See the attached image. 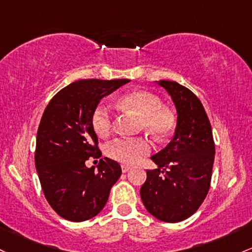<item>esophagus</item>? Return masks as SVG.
<instances>
[{
	"label": "esophagus",
	"instance_id": "34e87169",
	"mask_svg": "<svg viewBox=\"0 0 252 252\" xmlns=\"http://www.w3.org/2000/svg\"><path fill=\"white\" fill-rule=\"evenodd\" d=\"M121 167H122V172H123V173H126V172H128V171L131 168L130 166H129V165H124V164L122 165Z\"/></svg>",
	"mask_w": 252,
	"mask_h": 252
}]
</instances>
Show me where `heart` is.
I'll list each match as a JSON object with an SVG mask.
<instances>
[{
	"label": "heart",
	"instance_id": "obj_1",
	"mask_svg": "<svg viewBox=\"0 0 252 252\" xmlns=\"http://www.w3.org/2000/svg\"><path fill=\"white\" fill-rule=\"evenodd\" d=\"M118 104L140 115V129H145L158 139L168 136L175 129L176 117L173 112L162 107L160 99L152 93L132 91L121 96ZM91 123L96 135L107 136L112 130V117L109 109L104 105H98L92 113ZM105 153L122 164L135 165L151 153V143L145 137L116 139L107 143Z\"/></svg>",
	"mask_w": 252,
	"mask_h": 252
}]
</instances>
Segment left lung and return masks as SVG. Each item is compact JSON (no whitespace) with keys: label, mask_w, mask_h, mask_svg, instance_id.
Listing matches in <instances>:
<instances>
[{"label":"left lung","mask_w":252,"mask_h":252,"mask_svg":"<svg viewBox=\"0 0 252 252\" xmlns=\"http://www.w3.org/2000/svg\"><path fill=\"white\" fill-rule=\"evenodd\" d=\"M177 110L172 140L151 159L158 165L147 170L141 187L146 209L165 222H179L200 208L211 187L215 145L202 103L190 90L175 81L160 80Z\"/></svg>","instance_id":"obj_1"}]
</instances>
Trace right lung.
Wrapping results in <instances>:
<instances>
[{
  "mask_svg": "<svg viewBox=\"0 0 252 252\" xmlns=\"http://www.w3.org/2000/svg\"><path fill=\"white\" fill-rule=\"evenodd\" d=\"M130 80H80L61 90L46 106L37 132L34 162L41 189L63 219L80 222L101 212L121 177L117 161L101 158L98 171L85 165L100 158L91 117L99 101Z\"/></svg>",
  "mask_w": 252,
  "mask_h": 252,
  "instance_id": "right-lung-1",
  "label": "right lung"
}]
</instances>
